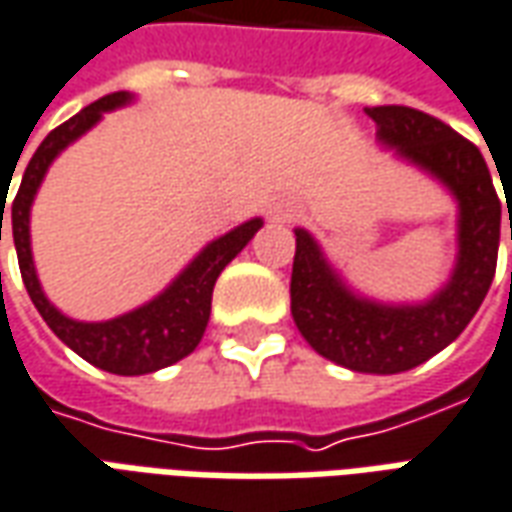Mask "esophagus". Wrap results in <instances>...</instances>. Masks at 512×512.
Listing matches in <instances>:
<instances>
[{"instance_id":"34e87169","label":"esophagus","mask_w":512,"mask_h":512,"mask_svg":"<svg viewBox=\"0 0 512 512\" xmlns=\"http://www.w3.org/2000/svg\"><path fill=\"white\" fill-rule=\"evenodd\" d=\"M299 216V205L293 202V199H280V202H274V207H271V219L274 221H293Z\"/></svg>"}]
</instances>
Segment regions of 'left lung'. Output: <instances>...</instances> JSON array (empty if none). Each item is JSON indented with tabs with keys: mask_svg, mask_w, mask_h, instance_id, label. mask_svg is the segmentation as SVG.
I'll use <instances>...</instances> for the list:
<instances>
[{
	"mask_svg": "<svg viewBox=\"0 0 512 512\" xmlns=\"http://www.w3.org/2000/svg\"><path fill=\"white\" fill-rule=\"evenodd\" d=\"M382 144L452 188L460 202V257L455 274L427 305H377L346 291L321 249L296 230L291 313L305 341L338 366L366 374H399L438 355L480 310L499 255L502 202L485 157L449 124L405 105L366 107ZM512 241V216H510Z\"/></svg>",
	"mask_w": 512,
	"mask_h": 512,
	"instance_id": "left-lung-1",
	"label": "left lung"
}]
</instances>
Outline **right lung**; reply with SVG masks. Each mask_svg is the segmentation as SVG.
Here are the masks:
<instances>
[{"instance_id": "obj_1", "label": "right lung", "mask_w": 512, "mask_h": 512, "mask_svg": "<svg viewBox=\"0 0 512 512\" xmlns=\"http://www.w3.org/2000/svg\"><path fill=\"white\" fill-rule=\"evenodd\" d=\"M130 94L116 91L102 99H96L94 105L82 107L77 116L63 121L60 127L49 132L44 144L35 149V155L24 169L19 191L10 207V224H13V244L19 255V268L24 288L30 293L32 305L38 307V313L52 327L60 341L69 349H74L82 360L105 368L110 374H149L157 368H166L177 363L182 357H188L196 349V343L202 341L210 318V299H213V285L219 280L224 266L232 257L238 255L255 235L263 221L252 219L241 224L238 230L221 235L219 241L207 246L202 255L196 257L191 266L182 271L177 280L171 282V288L152 299L149 305L132 310L127 316L113 318V321H99V324H85L66 318L60 310L49 305V299L38 285L35 266L30 255V205L32 196L38 191V185L44 180L49 163L55 160L71 141H77L82 132L91 130L96 121L102 119L105 110L124 105ZM7 202V199H2ZM2 213L0 210V241H2Z\"/></svg>"}]
</instances>
